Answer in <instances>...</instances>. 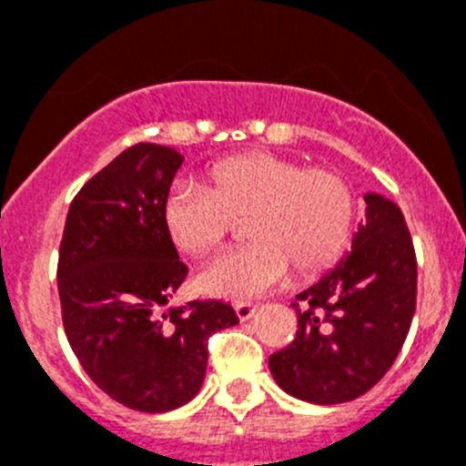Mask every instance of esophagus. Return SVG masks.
<instances>
[{"label":"esophagus","mask_w":466,"mask_h":466,"mask_svg":"<svg viewBox=\"0 0 466 466\" xmlns=\"http://www.w3.org/2000/svg\"><path fill=\"white\" fill-rule=\"evenodd\" d=\"M257 308L258 306H254V303H247V300H242V303H236V312H238V317H240L242 322H245V319H252L254 312H257Z\"/></svg>","instance_id":"obj_1"}]
</instances>
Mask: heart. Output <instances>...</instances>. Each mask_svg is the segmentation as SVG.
I'll return each mask as SVG.
<instances>
[{"label":"heart","instance_id":"heart-1","mask_svg":"<svg viewBox=\"0 0 466 466\" xmlns=\"http://www.w3.org/2000/svg\"><path fill=\"white\" fill-rule=\"evenodd\" d=\"M357 198L345 177L268 151H245L214 163L208 188L175 187L163 224L182 252L212 258L245 224L240 252L214 263L200 287L214 296L249 299L289 279H315L348 252Z\"/></svg>","mask_w":466,"mask_h":466}]
</instances>
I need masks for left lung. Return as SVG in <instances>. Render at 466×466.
<instances>
[{"mask_svg": "<svg viewBox=\"0 0 466 466\" xmlns=\"http://www.w3.org/2000/svg\"><path fill=\"white\" fill-rule=\"evenodd\" d=\"M364 200L352 252L296 296V339L268 360L278 385L303 401L343 403L369 392L413 322L418 258L403 212L378 193Z\"/></svg>", "mask_w": 466, "mask_h": 466, "instance_id": "left-lung-1", "label": "left lung"}]
</instances>
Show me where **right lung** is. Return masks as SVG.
Returning a JSON list of instances; mask_svg holds the SVG:
<instances>
[{
    "label": "right lung",
    "instance_id": "1",
    "mask_svg": "<svg viewBox=\"0 0 466 466\" xmlns=\"http://www.w3.org/2000/svg\"><path fill=\"white\" fill-rule=\"evenodd\" d=\"M182 160L149 142L116 156L74 196L57 252L74 355L106 397L142 413L191 401L208 369L209 336L238 324L219 299L160 312L188 275L163 224Z\"/></svg>",
    "mask_w": 466,
    "mask_h": 466
}]
</instances>
